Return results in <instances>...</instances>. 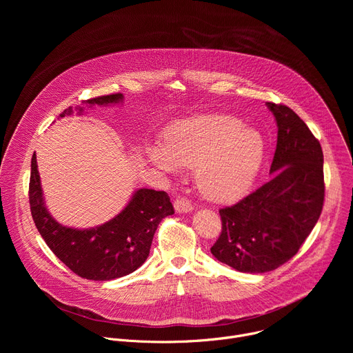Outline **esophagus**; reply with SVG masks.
Listing matches in <instances>:
<instances>
[{
	"mask_svg": "<svg viewBox=\"0 0 353 353\" xmlns=\"http://www.w3.org/2000/svg\"><path fill=\"white\" fill-rule=\"evenodd\" d=\"M174 210L179 214H187V212L192 211L191 201H188L187 198H183V196H177L174 199Z\"/></svg>",
	"mask_w": 353,
	"mask_h": 353,
	"instance_id": "obj_1",
	"label": "esophagus"
}]
</instances>
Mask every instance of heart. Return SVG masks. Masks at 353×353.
<instances>
[{"instance_id": "heart-1", "label": "heart", "mask_w": 353, "mask_h": 353, "mask_svg": "<svg viewBox=\"0 0 353 353\" xmlns=\"http://www.w3.org/2000/svg\"><path fill=\"white\" fill-rule=\"evenodd\" d=\"M148 155L165 172L195 168L201 192L228 201L254 183L265 155V139L234 116L211 114L176 125L168 134L165 148L150 146Z\"/></svg>"}]
</instances>
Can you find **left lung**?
I'll use <instances>...</instances> for the list:
<instances>
[{
    "label": "left lung",
    "mask_w": 353,
    "mask_h": 353,
    "mask_svg": "<svg viewBox=\"0 0 353 353\" xmlns=\"http://www.w3.org/2000/svg\"><path fill=\"white\" fill-rule=\"evenodd\" d=\"M278 125L271 179L219 210L222 232L212 256L240 272L263 274L289 261L324 205V157L306 123L285 105L267 103Z\"/></svg>",
    "instance_id": "obj_1"
}]
</instances>
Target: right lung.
Returning <instances> with one entry per match:
<instances>
[{"instance_id": "1", "label": "right lung", "mask_w": 353, "mask_h": 353, "mask_svg": "<svg viewBox=\"0 0 353 353\" xmlns=\"http://www.w3.org/2000/svg\"><path fill=\"white\" fill-rule=\"evenodd\" d=\"M121 93L85 100L86 106L123 102ZM79 108V113H82ZM72 113L65 109L60 117ZM29 204L34 225L50 250L78 276L92 281H110L139 268L149 256L150 244L161 221L174 214L165 191L139 188L127 207L112 221L92 228L72 229L60 225L48 214L36 163L32 157Z\"/></svg>"}]
</instances>
